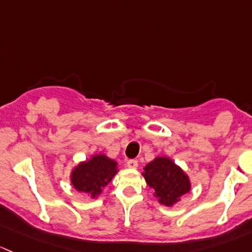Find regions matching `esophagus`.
Segmentation results:
<instances>
[{
	"label": "esophagus",
	"instance_id": "esophagus-1",
	"mask_svg": "<svg viewBox=\"0 0 252 252\" xmlns=\"http://www.w3.org/2000/svg\"><path fill=\"white\" fill-rule=\"evenodd\" d=\"M127 166L131 168H136L137 166H138V161H137L136 159H129L127 160Z\"/></svg>",
	"mask_w": 252,
	"mask_h": 252
}]
</instances>
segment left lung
Masks as SVG:
<instances>
[{"mask_svg":"<svg viewBox=\"0 0 252 252\" xmlns=\"http://www.w3.org/2000/svg\"><path fill=\"white\" fill-rule=\"evenodd\" d=\"M145 182L155 190L159 203L172 206L180 196L190 190V183L186 173L167 158H157L144 167Z\"/></svg>","mask_w":252,"mask_h":252,"instance_id":"left-lung-1","label":"left lung"}]
</instances>
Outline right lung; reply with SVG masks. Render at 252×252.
I'll return each instance as SVG.
<instances>
[{
    "label": "right lung",
    "mask_w": 252,
    "mask_h": 252,
    "mask_svg": "<svg viewBox=\"0 0 252 252\" xmlns=\"http://www.w3.org/2000/svg\"><path fill=\"white\" fill-rule=\"evenodd\" d=\"M116 162L105 155H94L91 160L74 168L71 182L79 191L88 193L92 198L102 191L118 172Z\"/></svg>",
    "instance_id": "1"
}]
</instances>
